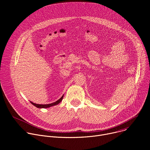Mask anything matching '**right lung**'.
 Returning a JSON list of instances; mask_svg holds the SVG:
<instances>
[{
	"label": "right lung",
	"mask_w": 150,
	"mask_h": 150,
	"mask_svg": "<svg viewBox=\"0 0 150 150\" xmlns=\"http://www.w3.org/2000/svg\"><path fill=\"white\" fill-rule=\"evenodd\" d=\"M63 98V95L62 96V97L60 99H59L56 101H55V102H54L53 103L47 104H38L34 103L33 102H31V101H30V103L33 105L35 106L36 108H40V109H41V108H50V107H52V106H53V105H57L58 104H59L62 101Z\"/></svg>",
	"instance_id": "add662e5"
}]
</instances>
